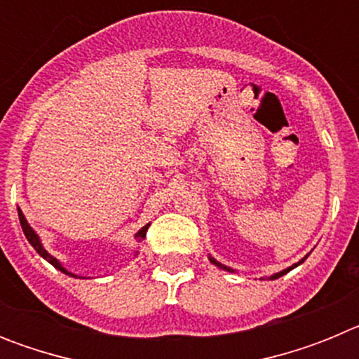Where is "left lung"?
<instances>
[{"mask_svg": "<svg viewBox=\"0 0 359 359\" xmlns=\"http://www.w3.org/2000/svg\"><path fill=\"white\" fill-rule=\"evenodd\" d=\"M210 261H212V262H214V264H215V266H219V268H223V269H226V271H231V269H230V268H226V266H224V264H221V262H217V261H215V259H212V257H210ZM300 262H302V261H300ZM300 262H298V264H300ZM298 264H293V266H291V268H287V269H284V271H280V273L273 275V277H271V278H278V277H282V275H286V273H287V271H291V269H293V268H297V266H298Z\"/></svg>", "mask_w": 359, "mask_h": 359, "instance_id": "8db88e82", "label": "left lung"}]
</instances>
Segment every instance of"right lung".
I'll list each match as a JSON object with an SVG mask.
<instances>
[{
    "label": "right lung",
    "mask_w": 359,
    "mask_h": 359,
    "mask_svg": "<svg viewBox=\"0 0 359 359\" xmlns=\"http://www.w3.org/2000/svg\"><path fill=\"white\" fill-rule=\"evenodd\" d=\"M18 214H19V223H21V228H23V231H25V237H27L28 243H30L32 246H34V248H36V252L39 253V255L43 257V259H46V261H48L50 264L55 266V268L59 269V271H62V273H66V275H72V277H77V275H73V273H69V271H66V269L62 268V266L59 264V262H57V259H53V257L50 255V253L43 248V244H41L39 237H37L36 231H34L30 226H28L27 219H25V215L21 214V210H19V208H18ZM147 228H149V224H145V226L142 228V230L138 231V233H136V237H138V239H140V241L145 239V233H147Z\"/></svg>",
    "instance_id": "right-lung-1"
}]
</instances>
